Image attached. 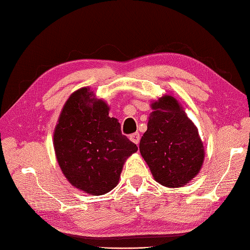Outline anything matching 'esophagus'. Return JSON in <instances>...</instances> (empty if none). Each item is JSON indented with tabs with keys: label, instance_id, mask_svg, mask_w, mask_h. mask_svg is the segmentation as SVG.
<instances>
[{
	"label": "esophagus",
	"instance_id": "esophagus-1",
	"mask_svg": "<svg viewBox=\"0 0 250 250\" xmlns=\"http://www.w3.org/2000/svg\"><path fill=\"white\" fill-rule=\"evenodd\" d=\"M130 140H131L132 142H133L134 144L137 145V144H139V143H140V134L137 133V132H136V133L131 134V135H130Z\"/></svg>",
	"mask_w": 250,
	"mask_h": 250
}]
</instances>
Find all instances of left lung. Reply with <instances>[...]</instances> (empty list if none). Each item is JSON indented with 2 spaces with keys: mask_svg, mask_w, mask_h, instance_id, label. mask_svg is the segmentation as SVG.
Returning <instances> with one entry per match:
<instances>
[{
  "mask_svg": "<svg viewBox=\"0 0 250 250\" xmlns=\"http://www.w3.org/2000/svg\"><path fill=\"white\" fill-rule=\"evenodd\" d=\"M150 106L147 131L140 142L141 155L157 183L167 188L184 187L204 162L198 128L173 95L164 94Z\"/></svg>",
  "mask_w": 250,
  "mask_h": 250,
  "instance_id": "8db88e82",
  "label": "left lung"
}]
</instances>
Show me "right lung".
<instances>
[{"instance_id": "1", "label": "right lung", "mask_w": 250, "mask_h": 250, "mask_svg": "<svg viewBox=\"0 0 250 250\" xmlns=\"http://www.w3.org/2000/svg\"><path fill=\"white\" fill-rule=\"evenodd\" d=\"M109 106L89 87L74 91L63 106L54 131L61 171L73 187L102 195L119 183L124 164L137 146L121 134Z\"/></svg>"}]
</instances>
